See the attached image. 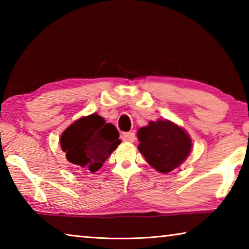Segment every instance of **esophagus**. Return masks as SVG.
Masks as SVG:
<instances>
[{
  "label": "esophagus",
  "mask_w": 249,
  "mask_h": 249,
  "mask_svg": "<svg viewBox=\"0 0 249 249\" xmlns=\"http://www.w3.org/2000/svg\"><path fill=\"white\" fill-rule=\"evenodd\" d=\"M122 138H123L124 142H133L135 141V138H136V136H135V134L132 133V132H128V133H124L123 136H122Z\"/></svg>",
  "instance_id": "34e87169"
}]
</instances>
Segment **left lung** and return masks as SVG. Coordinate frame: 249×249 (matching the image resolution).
Instances as JSON below:
<instances>
[{
	"instance_id": "1",
	"label": "left lung",
	"mask_w": 249,
	"mask_h": 249,
	"mask_svg": "<svg viewBox=\"0 0 249 249\" xmlns=\"http://www.w3.org/2000/svg\"><path fill=\"white\" fill-rule=\"evenodd\" d=\"M138 149L147 162L161 174L176 169L191 151V140L184 130L169 121L150 122L138 129Z\"/></svg>"
}]
</instances>
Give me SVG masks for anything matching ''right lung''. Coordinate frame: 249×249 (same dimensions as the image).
<instances>
[{
    "label": "right lung",
    "instance_id": "obj_1",
    "mask_svg": "<svg viewBox=\"0 0 249 249\" xmlns=\"http://www.w3.org/2000/svg\"><path fill=\"white\" fill-rule=\"evenodd\" d=\"M119 130L111 123H105L98 114L74 122L60 137L66 158L78 169L98 171L117 146L121 144Z\"/></svg>",
    "mask_w": 249,
    "mask_h": 249
}]
</instances>
